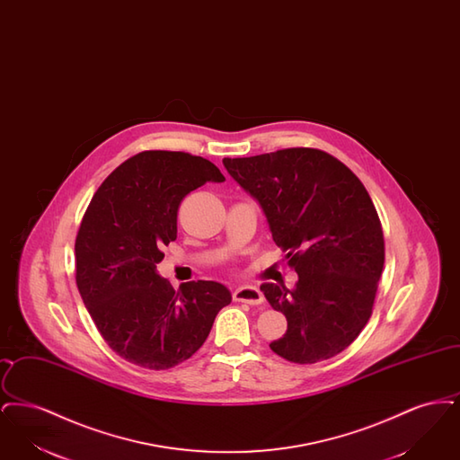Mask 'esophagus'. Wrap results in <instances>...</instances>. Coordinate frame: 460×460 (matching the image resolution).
Returning a JSON list of instances; mask_svg holds the SVG:
<instances>
[{
    "mask_svg": "<svg viewBox=\"0 0 460 460\" xmlns=\"http://www.w3.org/2000/svg\"><path fill=\"white\" fill-rule=\"evenodd\" d=\"M234 302H243L248 305H261L263 302L262 291L257 286H240L233 293Z\"/></svg>",
    "mask_w": 460,
    "mask_h": 460,
    "instance_id": "1",
    "label": "esophagus"
}]
</instances>
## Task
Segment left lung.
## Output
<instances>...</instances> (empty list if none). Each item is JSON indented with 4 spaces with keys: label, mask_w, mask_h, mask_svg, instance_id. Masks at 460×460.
Segmentation results:
<instances>
[{
    "label": "left lung",
    "mask_w": 460,
    "mask_h": 460,
    "mask_svg": "<svg viewBox=\"0 0 460 460\" xmlns=\"http://www.w3.org/2000/svg\"><path fill=\"white\" fill-rule=\"evenodd\" d=\"M222 164L259 201L272 240L298 274L293 289L261 286L288 321L270 350L295 364L345 350L371 317L385 265L383 229L367 190L345 164L315 148Z\"/></svg>",
    "instance_id": "1"
}]
</instances>
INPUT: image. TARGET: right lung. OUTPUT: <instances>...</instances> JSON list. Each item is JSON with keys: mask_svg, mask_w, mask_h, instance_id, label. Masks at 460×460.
Instances as JSON below:
<instances>
[{"mask_svg": "<svg viewBox=\"0 0 460 460\" xmlns=\"http://www.w3.org/2000/svg\"><path fill=\"white\" fill-rule=\"evenodd\" d=\"M222 181L207 158L152 150L119 165L91 199L75 238V281L103 340L128 362L164 371L188 360L231 304L220 283L175 291L156 270L177 238L182 198Z\"/></svg>", "mask_w": 460, "mask_h": 460, "instance_id": "right-lung-1", "label": "right lung"}]
</instances>
